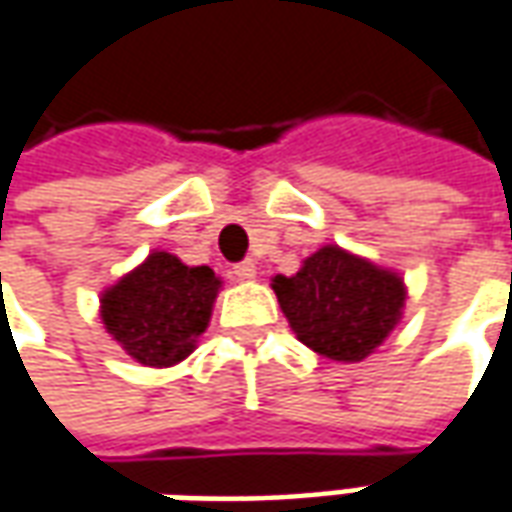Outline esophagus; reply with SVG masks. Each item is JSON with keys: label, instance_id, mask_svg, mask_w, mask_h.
I'll return each instance as SVG.
<instances>
[{"label": "esophagus", "instance_id": "obj_1", "mask_svg": "<svg viewBox=\"0 0 512 512\" xmlns=\"http://www.w3.org/2000/svg\"><path fill=\"white\" fill-rule=\"evenodd\" d=\"M232 274H235L238 280H252L257 274L255 260H240V263H235V266H232Z\"/></svg>", "mask_w": 512, "mask_h": 512}]
</instances>
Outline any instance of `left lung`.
<instances>
[{"mask_svg": "<svg viewBox=\"0 0 512 512\" xmlns=\"http://www.w3.org/2000/svg\"><path fill=\"white\" fill-rule=\"evenodd\" d=\"M297 340L337 362H360L397 326L405 286L394 272L323 246L294 277L272 283Z\"/></svg>", "mask_w": 512, "mask_h": 512, "instance_id": "1", "label": "left lung"}]
</instances>
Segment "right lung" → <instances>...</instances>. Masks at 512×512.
Listing matches in <instances>:
<instances>
[{"label":"right lung","mask_w":512,"mask_h":512,"mask_svg":"<svg viewBox=\"0 0 512 512\" xmlns=\"http://www.w3.org/2000/svg\"><path fill=\"white\" fill-rule=\"evenodd\" d=\"M221 280L209 266H184L152 252L101 297V320L141 365L167 368L192 354L209 326Z\"/></svg>","instance_id":"add662e5"}]
</instances>
